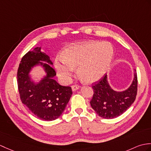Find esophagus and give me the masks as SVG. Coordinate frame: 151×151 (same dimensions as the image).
I'll return each mask as SVG.
<instances>
[{
  "instance_id": "esophagus-1",
  "label": "esophagus",
  "mask_w": 151,
  "mask_h": 151,
  "mask_svg": "<svg viewBox=\"0 0 151 151\" xmlns=\"http://www.w3.org/2000/svg\"><path fill=\"white\" fill-rule=\"evenodd\" d=\"M79 87H80V86L78 85V84H75V85H73L72 86L71 88H72L73 91H75L79 89Z\"/></svg>"
}]
</instances>
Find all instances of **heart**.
I'll use <instances>...</instances> for the list:
<instances>
[{
	"label": "heart",
	"mask_w": 151,
	"mask_h": 151,
	"mask_svg": "<svg viewBox=\"0 0 151 151\" xmlns=\"http://www.w3.org/2000/svg\"><path fill=\"white\" fill-rule=\"evenodd\" d=\"M114 47L107 42H87L66 48L63 56L55 58V65L58 74L69 80L75 68L83 81L95 82L107 73L113 61Z\"/></svg>",
	"instance_id": "b5f03b06"
}]
</instances>
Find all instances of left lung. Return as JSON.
Returning a JSON list of instances; mask_svg holds the SVG:
<instances>
[{"instance_id": "8db88e82", "label": "left lung", "mask_w": 151, "mask_h": 151, "mask_svg": "<svg viewBox=\"0 0 151 151\" xmlns=\"http://www.w3.org/2000/svg\"><path fill=\"white\" fill-rule=\"evenodd\" d=\"M93 96L91 106L99 116L112 119L123 114L134 102L138 89L137 73L134 69V78L131 86L122 92L111 88L105 75L99 81L92 84Z\"/></svg>"}]
</instances>
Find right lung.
Wrapping results in <instances>:
<instances>
[{"label":"right lung","instance_id":"add662e5","mask_svg":"<svg viewBox=\"0 0 151 151\" xmlns=\"http://www.w3.org/2000/svg\"><path fill=\"white\" fill-rule=\"evenodd\" d=\"M40 49L35 48L22 58L17 71V84L22 103L41 120L52 121L62 114L73 93L71 87L62 86L54 80L56 72L51 65L40 62L52 64L50 57ZM38 64L45 68L47 75L36 84L30 81L29 73Z\"/></svg>","mask_w":151,"mask_h":151}]
</instances>
